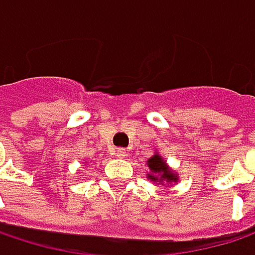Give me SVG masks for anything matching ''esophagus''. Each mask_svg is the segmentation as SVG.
I'll return each instance as SVG.
<instances>
[{"instance_id": "esophagus-1", "label": "esophagus", "mask_w": 255, "mask_h": 255, "mask_svg": "<svg viewBox=\"0 0 255 255\" xmlns=\"http://www.w3.org/2000/svg\"><path fill=\"white\" fill-rule=\"evenodd\" d=\"M115 156L118 158H124L127 156V151H126V148H123V147H120V148H117L115 150Z\"/></svg>"}]
</instances>
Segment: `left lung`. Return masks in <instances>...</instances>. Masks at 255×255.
Segmentation results:
<instances>
[{"label":"left lung","mask_w":255,"mask_h":255,"mask_svg":"<svg viewBox=\"0 0 255 255\" xmlns=\"http://www.w3.org/2000/svg\"><path fill=\"white\" fill-rule=\"evenodd\" d=\"M147 164H148V167H150V170L153 173H156V174H148V179H151L153 182H164V180H167V182H172V180H177L176 179V176L173 174L167 167H166V164H164V161H163V158L160 157V156H153V157L150 158L148 161H147Z\"/></svg>","instance_id":"left-lung-1"}]
</instances>
